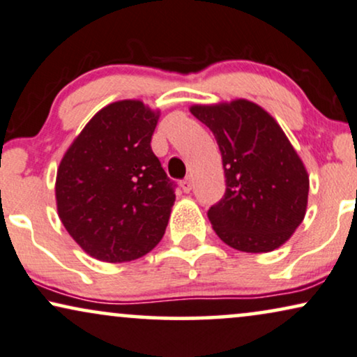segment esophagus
<instances>
[{
    "label": "esophagus",
    "mask_w": 357,
    "mask_h": 357,
    "mask_svg": "<svg viewBox=\"0 0 357 357\" xmlns=\"http://www.w3.org/2000/svg\"><path fill=\"white\" fill-rule=\"evenodd\" d=\"M181 188H183L184 192H191V189H192V179H191V178L184 179V181L181 183Z\"/></svg>",
    "instance_id": "1"
}]
</instances>
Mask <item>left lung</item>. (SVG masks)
<instances>
[{
    "mask_svg": "<svg viewBox=\"0 0 357 357\" xmlns=\"http://www.w3.org/2000/svg\"><path fill=\"white\" fill-rule=\"evenodd\" d=\"M222 153L227 189L207 217L223 243L245 253L282 246L307 212L308 173L268 111L248 99L194 104Z\"/></svg>",
    "mask_w": 357,
    "mask_h": 357,
    "instance_id": "obj_1",
    "label": "left lung"
}]
</instances>
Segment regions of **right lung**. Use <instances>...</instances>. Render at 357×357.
<instances>
[{
  "label": "right lung",
  "instance_id": "right-lung-1",
  "mask_svg": "<svg viewBox=\"0 0 357 357\" xmlns=\"http://www.w3.org/2000/svg\"><path fill=\"white\" fill-rule=\"evenodd\" d=\"M160 111L139 99L107 104L65 151L56 171V211L84 253L126 263L163 238L173 183L151 151Z\"/></svg>",
  "mask_w": 357,
  "mask_h": 357
}]
</instances>
